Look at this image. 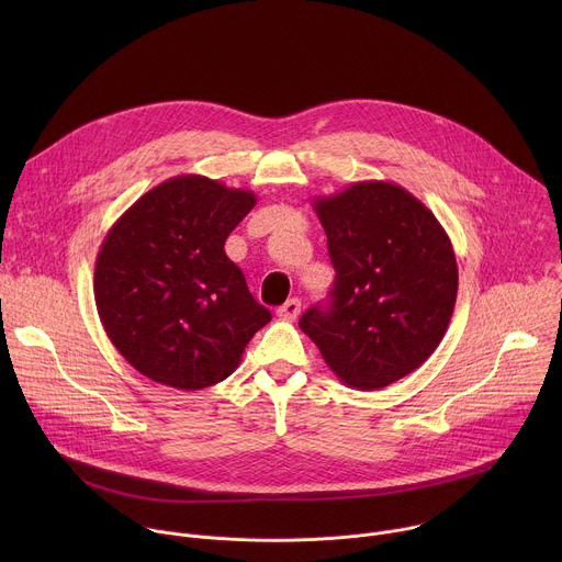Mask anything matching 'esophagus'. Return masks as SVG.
I'll return each instance as SVG.
<instances>
[{"label":"esophagus","instance_id":"esophagus-1","mask_svg":"<svg viewBox=\"0 0 562 562\" xmlns=\"http://www.w3.org/2000/svg\"><path fill=\"white\" fill-rule=\"evenodd\" d=\"M300 308H302V302L297 297H291L282 306H278V317L280 319H295L300 315Z\"/></svg>","mask_w":562,"mask_h":562}]
</instances>
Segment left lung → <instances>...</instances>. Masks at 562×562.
<instances>
[{"mask_svg": "<svg viewBox=\"0 0 562 562\" xmlns=\"http://www.w3.org/2000/svg\"><path fill=\"white\" fill-rule=\"evenodd\" d=\"M336 269L329 306L300 329L358 391L416 371L440 345L456 306L458 265L436 215L393 182H353L313 198Z\"/></svg>", "mask_w": 562, "mask_h": 562, "instance_id": "obj_1", "label": "left lung"}]
</instances>
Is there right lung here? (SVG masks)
I'll use <instances>...</instances> for the list:
<instances>
[{
    "instance_id": "add662e5",
    "label": "right lung",
    "mask_w": 562,
    "mask_h": 562,
    "mask_svg": "<svg viewBox=\"0 0 562 562\" xmlns=\"http://www.w3.org/2000/svg\"><path fill=\"white\" fill-rule=\"evenodd\" d=\"M254 191L178 176L146 191L109 228L95 304L113 347L142 375L182 391L228 378L271 311L224 254Z\"/></svg>"
}]
</instances>
